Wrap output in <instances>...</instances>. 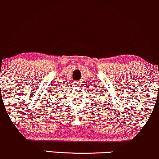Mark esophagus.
<instances>
[{"label": "esophagus", "instance_id": "34e87169", "mask_svg": "<svg viewBox=\"0 0 159 159\" xmlns=\"http://www.w3.org/2000/svg\"><path fill=\"white\" fill-rule=\"evenodd\" d=\"M80 81H76V85H80Z\"/></svg>", "mask_w": 159, "mask_h": 159}]
</instances>
